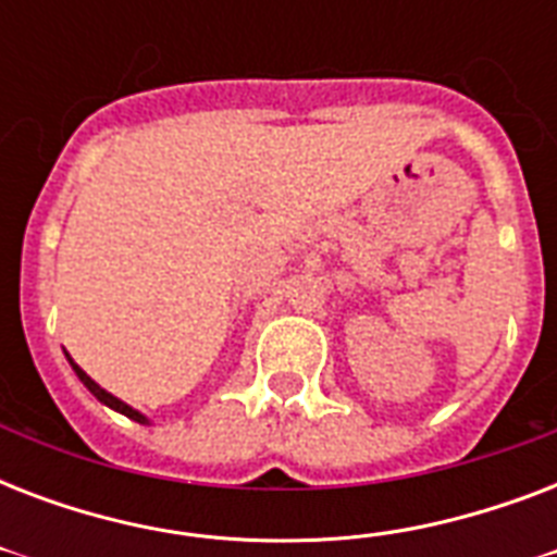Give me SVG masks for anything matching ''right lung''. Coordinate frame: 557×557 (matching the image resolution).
<instances>
[{
	"mask_svg": "<svg viewBox=\"0 0 557 557\" xmlns=\"http://www.w3.org/2000/svg\"><path fill=\"white\" fill-rule=\"evenodd\" d=\"M65 358H69V364H72V370L77 372V379L83 381V387L89 389L91 396L98 398L100 405L112 407V410H117V413H124L126 419H133V422H138V424H150V419H147V416H144L141 410H135V407H129V405H126V401H121V398H117V396H112V393H107V389L100 387L98 381L91 379V375H86V372H83L81 367L74 364V361H72V356H69V352H65Z\"/></svg>",
	"mask_w": 557,
	"mask_h": 557,
	"instance_id": "1",
	"label": "right lung"
}]
</instances>
